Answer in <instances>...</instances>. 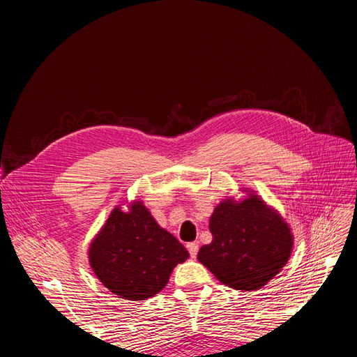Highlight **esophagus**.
<instances>
[{
  "label": "esophagus",
  "instance_id": "obj_1",
  "mask_svg": "<svg viewBox=\"0 0 357 357\" xmlns=\"http://www.w3.org/2000/svg\"><path fill=\"white\" fill-rule=\"evenodd\" d=\"M188 250H189V255L192 256V257H197V255H198V244L197 243H189L188 245Z\"/></svg>",
  "mask_w": 357,
  "mask_h": 357
}]
</instances>
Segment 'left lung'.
Masks as SVG:
<instances>
[{
  "label": "left lung",
  "mask_w": 357,
  "mask_h": 357,
  "mask_svg": "<svg viewBox=\"0 0 357 357\" xmlns=\"http://www.w3.org/2000/svg\"><path fill=\"white\" fill-rule=\"evenodd\" d=\"M240 199L229 197L215 205L208 228L210 244L199 248L198 261L220 283L236 290H257L286 266L294 234L274 207L252 189Z\"/></svg>",
  "instance_id": "1"
}]
</instances>
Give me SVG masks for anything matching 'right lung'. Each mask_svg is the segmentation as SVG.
<instances>
[{
    "mask_svg": "<svg viewBox=\"0 0 357 357\" xmlns=\"http://www.w3.org/2000/svg\"><path fill=\"white\" fill-rule=\"evenodd\" d=\"M119 204L89 244L88 257L96 278L119 298L143 301L164 289L189 252L160 228L142 199Z\"/></svg>",
    "mask_w": 357,
    "mask_h": 357,
    "instance_id": "1",
    "label": "right lung"
}]
</instances>
